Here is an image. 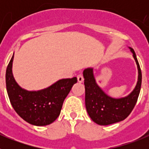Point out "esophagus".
<instances>
[{
  "label": "esophagus",
  "mask_w": 149,
  "mask_h": 149,
  "mask_svg": "<svg viewBox=\"0 0 149 149\" xmlns=\"http://www.w3.org/2000/svg\"><path fill=\"white\" fill-rule=\"evenodd\" d=\"M77 81L79 83H82L84 81V77H83L82 74H78L77 75Z\"/></svg>",
  "instance_id": "34e87169"
}]
</instances>
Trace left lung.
<instances>
[{
  "instance_id": "obj_1",
  "label": "left lung",
  "mask_w": 149,
  "mask_h": 149,
  "mask_svg": "<svg viewBox=\"0 0 149 149\" xmlns=\"http://www.w3.org/2000/svg\"><path fill=\"white\" fill-rule=\"evenodd\" d=\"M133 53L138 68V81L134 90L124 98H114L107 95L95 81L93 68L84 69L83 74L85 85V104L92 120L100 125H108L125 119L135 107L141 89L142 73L134 49Z\"/></svg>"
}]
</instances>
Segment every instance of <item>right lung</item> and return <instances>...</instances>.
<instances>
[{
  "label": "right lung",
  "instance_id": "right-lung-1",
  "mask_svg": "<svg viewBox=\"0 0 149 149\" xmlns=\"http://www.w3.org/2000/svg\"><path fill=\"white\" fill-rule=\"evenodd\" d=\"M14 54L6 71V85L10 103L24 121L36 126L54 122L60 116L63 101L77 83V77L61 79L51 86L39 91H27L16 83L13 74Z\"/></svg>",
  "mask_w": 149,
  "mask_h": 149
}]
</instances>
